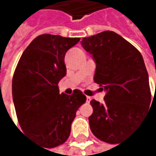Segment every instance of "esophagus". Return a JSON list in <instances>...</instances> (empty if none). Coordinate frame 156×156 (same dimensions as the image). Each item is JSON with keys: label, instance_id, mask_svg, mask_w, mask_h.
Returning <instances> with one entry per match:
<instances>
[{"label": "esophagus", "instance_id": "esophagus-1", "mask_svg": "<svg viewBox=\"0 0 156 156\" xmlns=\"http://www.w3.org/2000/svg\"><path fill=\"white\" fill-rule=\"evenodd\" d=\"M90 101H91V97H90V96H87V103L89 104Z\"/></svg>", "mask_w": 156, "mask_h": 156}]
</instances>
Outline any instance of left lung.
<instances>
[{
    "label": "left lung",
    "mask_w": 156,
    "mask_h": 156,
    "mask_svg": "<svg viewBox=\"0 0 156 156\" xmlns=\"http://www.w3.org/2000/svg\"><path fill=\"white\" fill-rule=\"evenodd\" d=\"M81 45L96 63L94 81L106 91L104 104L90 102V130L105 142L118 143L133 132L151 104L143 58L131 43L114 31L83 38Z\"/></svg>",
    "instance_id": "1"
}]
</instances>
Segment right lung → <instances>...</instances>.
<instances>
[{"label": "right lung", "instance_id": "1", "mask_svg": "<svg viewBox=\"0 0 156 156\" xmlns=\"http://www.w3.org/2000/svg\"><path fill=\"white\" fill-rule=\"evenodd\" d=\"M80 38L42 34L22 53L13 76V100L19 125L25 134L53 148L66 141L71 124L86 96L75 90L59 92L58 83L66 75V52Z\"/></svg>", "mask_w": 156, "mask_h": 156}]
</instances>
